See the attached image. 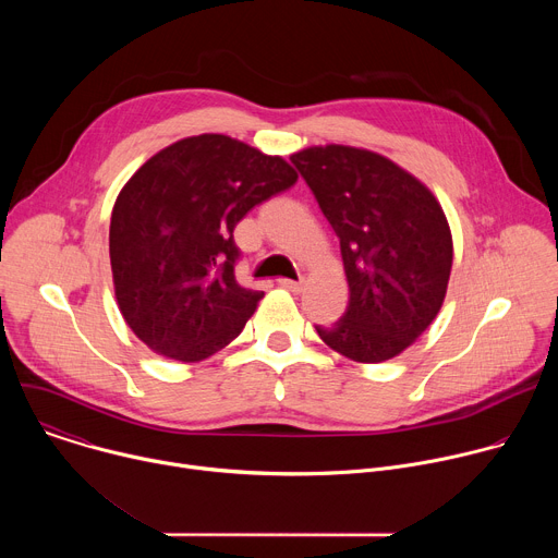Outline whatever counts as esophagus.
Segmentation results:
<instances>
[{"mask_svg":"<svg viewBox=\"0 0 558 558\" xmlns=\"http://www.w3.org/2000/svg\"><path fill=\"white\" fill-rule=\"evenodd\" d=\"M278 284L291 293H300L304 289L302 280H289V278H278Z\"/></svg>","mask_w":558,"mask_h":558,"instance_id":"esophagus-1","label":"esophagus"}]
</instances>
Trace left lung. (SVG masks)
I'll return each instance as SVG.
<instances>
[{
  "label": "left lung",
  "instance_id": "obj_1",
  "mask_svg": "<svg viewBox=\"0 0 558 558\" xmlns=\"http://www.w3.org/2000/svg\"><path fill=\"white\" fill-rule=\"evenodd\" d=\"M291 163L340 238L349 306L315 331L362 364L409 349L437 317L452 267V235L433 192L390 158L351 145H315Z\"/></svg>",
  "mask_w": 558,
  "mask_h": 558
}]
</instances>
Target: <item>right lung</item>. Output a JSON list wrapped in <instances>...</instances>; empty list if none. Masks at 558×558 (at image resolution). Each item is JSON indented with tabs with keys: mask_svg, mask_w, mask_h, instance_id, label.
<instances>
[{
	"mask_svg": "<svg viewBox=\"0 0 558 558\" xmlns=\"http://www.w3.org/2000/svg\"><path fill=\"white\" fill-rule=\"evenodd\" d=\"M295 181L282 156L225 134L181 138L145 161L110 220L114 295L134 336L179 362L238 338L265 293L235 282L233 227Z\"/></svg>",
	"mask_w": 558,
	"mask_h": 558,
	"instance_id": "right-lung-1",
	"label": "right lung"
}]
</instances>
